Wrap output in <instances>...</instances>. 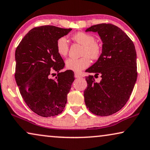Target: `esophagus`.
<instances>
[{
  "mask_svg": "<svg viewBox=\"0 0 150 150\" xmlns=\"http://www.w3.org/2000/svg\"><path fill=\"white\" fill-rule=\"evenodd\" d=\"M74 76H75V78H80V77H81L82 76L80 75V74H78V73H75L74 74Z\"/></svg>",
  "mask_w": 150,
  "mask_h": 150,
  "instance_id": "34e87169",
  "label": "esophagus"
}]
</instances>
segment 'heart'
I'll return each instance as SVG.
<instances>
[{"label": "heart", "mask_w": 150, "mask_h": 150, "mask_svg": "<svg viewBox=\"0 0 150 150\" xmlns=\"http://www.w3.org/2000/svg\"><path fill=\"white\" fill-rule=\"evenodd\" d=\"M72 38L84 46L82 53L84 56L79 59L68 58L66 62V66L68 70L80 72L89 66L91 64L89 57L93 59H97L100 57L101 48L99 44L95 42V38L92 35L85 32H78L72 36ZM56 49L61 56L65 57L67 55L69 51V44L65 36H62L57 40Z\"/></svg>", "instance_id": "obj_1"}]
</instances>
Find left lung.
Here are the masks:
<instances>
[{"label":"left lung","mask_w":150,"mask_h":150,"mask_svg":"<svg viewBox=\"0 0 150 150\" xmlns=\"http://www.w3.org/2000/svg\"><path fill=\"white\" fill-rule=\"evenodd\" d=\"M86 32H97L101 39L102 53L98 60L86 70L100 74V83L93 76L86 77L84 91L88 110L97 116H107L118 112L127 103L135 84L137 53L133 41L120 28L110 23H101Z\"/></svg>","instance_id":"left-lung-1"}]
</instances>
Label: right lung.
Segmentation results:
<instances>
[{
  "instance_id": "right-lung-1",
  "label": "right lung",
  "mask_w": 150,
  "mask_h": 150,
  "mask_svg": "<svg viewBox=\"0 0 150 150\" xmlns=\"http://www.w3.org/2000/svg\"><path fill=\"white\" fill-rule=\"evenodd\" d=\"M71 30L53 25L34 28L16 49L17 84L25 103L39 116H57L66 106L74 74L71 70L59 72L65 63L57 53L56 42ZM54 71L58 75L52 79L50 75Z\"/></svg>"
}]
</instances>
